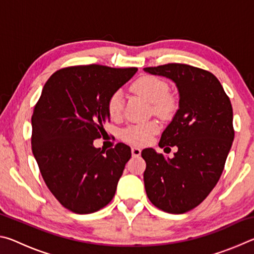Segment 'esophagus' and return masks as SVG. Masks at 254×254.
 <instances>
[{
	"label": "esophagus",
	"instance_id": "obj_1",
	"mask_svg": "<svg viewBox=\"0 0 254 254\" xmlns=\"http://www.w3.org/2000/svg\"><path fill=\"white\" fill-rule=\"evenodd\" d=\"M131 152H132V156L133 157H139L141 154V149L137 148V147H132L131 148Z\"/></svg>",
	"mask_w": 254,
	"mask_h": 254
}]
</instances>
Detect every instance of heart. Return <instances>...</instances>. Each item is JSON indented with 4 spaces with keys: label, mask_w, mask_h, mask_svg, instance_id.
Masks as SVG:
<instances>
[{
    "label": "heart",
    "mask_w": 254,
    "mask_h": 254,
    "mask_svg": "<svg viewBox=\"0 0 254 254\" xmlns=\"http://www.w3.org/2000/svg\"><path fill=\"white\" fill-rule=\"evenodd\" d=\"M131 89L137 95L152 103L153 113L160 118H169L176 110V100L169 95V86L165 80L156 76H142L132 84ZM107 113L112 119L121 118L124 109L123 93L115 91L111 94L106 104ZM160 130L158 122L132 124L121 132V137L128 143L145 144Z\"/></svg>",
    "instance_id": "1"
}]
</instances>
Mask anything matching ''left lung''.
<instances>
[{
	"label": "left lung",
	"mask_w": 254,
	"mask_h": 254,
	"mask_svg": "<svg viewBox=\"0 0 254 254\" xmlns=\"http://www.w3.org/2000/svg\"><path fill=\"white\" fill-rule=\"evenodd\" d=\"M144 70L171 79L179 92V109L159 142L178 151L166 159L151 148L142 150L145 191L159 209L183 214L198 206L221 177L234 140L233 110L220 80L207 70L185 64Z\"/></svg>",
	"instance_id": "1"
}]
</instances>
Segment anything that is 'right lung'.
I'll return each instance as SVG.
<instances>
[{"label":"right lung","instance_id":"add662e5","mask_svg":"<svg viewBox=\"0 0 254 254\" xmlns=\"http://www.w3.org/2000/svg\"><path fill=\"white\" fill-rule=\"evenodd\" d=\"M137 68L81 65L50 76L34 105L31 148L47 187L64 207L97 212L114 197L131 149L104 151L93 145L110 121L106 104Z\"/></svg>","mask_w":254,"mask_h":254}]
</instances>
